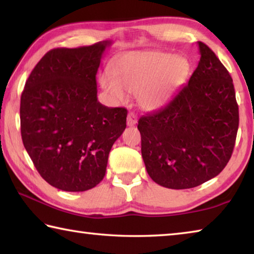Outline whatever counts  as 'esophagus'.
Returning a JSON list of instances; mask_svg holds the SVG:
<instances>
[{"label": "esophagus", "mask_w": 254, "mask_h": 254, "mask_svg": "<svg viewBox=\"0 0 254 254\" xmlns=\"http://www.w3.org/2000/svg\"><path fill=\"white\" fill-rule=\"evenodd\" d=\"M135 123H136V117H135V114L134 113H128V115H127V127H133V126H135Z\"/></svg>", "instance_id": "34e87169"}]
</instances>
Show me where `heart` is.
<instances>
[{
	"instance_id": "b5f03b06",
	"label": "heart",
	"mask_w": 254,
	"mask_h": 254,
	"mask_svg": "<svg viewBox=\"0 0 254 254\" xmlns=\"http://www.w3.org/2000/svg\"><path fill=\"white\" fill-rule=\"evenodd\" d=\"M190 64L184 56L160 50L131 51L115 59L112 76L100 77L103 91L115 103H124L127 93L139 95V104L145 111L160 109L184 84Z\"/></svg>"
}]
</instances>
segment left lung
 Segmentation results:
<instances>
[{
    "instance_id": "1",
    "label": "left lung",
    "mask_w": 254,
    "mask_h": 254,
    "mask_svg": "<svg viewBox=\"0 0 254 254\" xmlns=\"http://www.w3.org/2000/svg\"><path fill=\"white\" fill-rule=\"evenodd\" d=\"M197 44L200 59L188 84L137 123L145 169L166 188H192L216 177L239 128L233 79L212 49Z\"/></svg>"
}]
</instances>
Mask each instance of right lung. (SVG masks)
Instances as JSON below:
<instances>
[{"label":"right lung","instance_id":"add662e5","mask_svg":"<svg viewBox=\"0 0 254 254\" xmlns=\"http://www.w3.org/2000/svg\"><path fill=\"white\" fill-rule=\"evenodd\" d=\"M111 41L47 53L21 95L23 145L47 183L65 191L100 184L127 111L97 101L96 74Z\"/></svg>","mask_w":254,"mask_h":254}]
</instances>
